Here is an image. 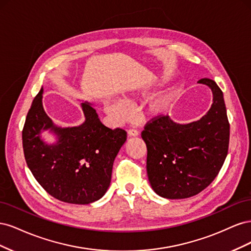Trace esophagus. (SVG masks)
Here are the masks:
<instances>
[{
  "label": "esophagus",
  "mask_w": 251,
  "mask_h": 251,
  "mask_svg": "<svg viewBox=\"0 0 251 251\" xmlns=\"http://www.w3.org/2000/svg\"><path fill=\"white\" fill-rule=\"evenodd\" d=\"M127 135L130 136V137H136V136L139 135V132L137 130H135V128H130V130L127 131Z\"/></svg>",
  "instance_id": "obj_1"
}]
</instances>
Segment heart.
Listing matches in <instances>:
<instances>
[{"instance_id": "b5f03b06", "label": "heart", "mask_w": 251, "mask_h": 251, "mask_svg": "<svg viewBox=\"0 0 251 251\" xmlns=\"http://www.w3.org/2000/svg\"><path fill=\"white\" fill-rule=\"evenodd\" d=\"M173 94H166L160 100H157L153 104V111L156 113L163 112L172 100ZM130 96H125L124 100H118V98H111L107 102H105L104 109L109 115L112 117V119L116 123H123V121L126 120L131 115V109L128 107L126 101L130 100Z\"/></svg>"}]
</instances>
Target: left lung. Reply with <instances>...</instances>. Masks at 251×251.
<instances>
[{
	"label": "left lung",
	"instance_id": "1",
	"mask_svg": "<svg viewBox=\"0 0 251 251\" xmlns=\"http://www.w3.org/2000/svg\"><path fill=\"white\" fill-rule=\"evenodd\" d=\"M212 93V104L204 116L178 124L159 116L144 127L147 172L154 192L166 199H185L206 188L225 161L229 144V123L223 92L209 78L198 81Z\"/></svg>",
	"mask_w": 251,
	"mask_h": 251
}]
</instances>
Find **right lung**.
<instances>
[{
	"label": "right lung",
	"mask_w": 251,
	"mask_h": 251,
	"mask_svg": "<svg viewBox=\"0 0 251 251\" xmlns=\"http://www.w3.org/2000/svg\"><path fill=\"white\" fill-rule=\"evenodd\" d=\"M44 89L35 96L23 128V149L29 170L55 199L90 204L102 198L111 183L114 160L126 140L123 128L101 124L92 103H80L85 121L77 126H56L43 107ZM48 130L57 141L48 144Z\"/></svg>",
	"instance_id": "1"
}]
</instances>
